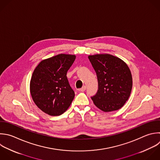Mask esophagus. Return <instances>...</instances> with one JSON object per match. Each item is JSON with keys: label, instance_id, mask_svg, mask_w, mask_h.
Here are the masks:
<instances>
[{"label": "esophagus", "instance_id": "obj_1", "mask_svg": "<svg viewBox=\"0 0 160 160\" xmlns=\"http://www.w3.org/2000/svg\"><path fill=\"white\" fill-rule=\"evenodd\" d=\"M86 86H84L82 88H81V89H79V91H81V92H83V91H84L86 90Z\"/></svg>", "mask_w": 160, "mask_h": 160}]
</instances>
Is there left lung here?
<instances>
[{
  "label": "left lung",
  "instance_id": "obj_1",
  "mask_svg": "<svg viewBox=\"0 0 160 160\" xmlns=\"http://www.w3.org/2000/svg\"><path fill=\"white\" fill-rule=\"evenodd\" d=\"M88 58L96 72L98 90L91 99L104 112L121 108L131 92V71L122 60L109 54L91 55Z\"/></svg>",
  "mask_w": 160,
  "mask_h": 160
}]
</instances>
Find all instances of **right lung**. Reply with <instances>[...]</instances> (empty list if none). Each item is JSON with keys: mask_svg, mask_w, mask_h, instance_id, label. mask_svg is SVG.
Returning <instances> with one entry per match:
<instances>
[{"mask_svg": "<svg viewBox=\"0 0 160 160\" xmlns=\"http://www.w3.org/2000/svg\"><path fill=\"white\" fill-rule=\"evenodd\" d=\"M75 55L60 54L42 60L34 69L30 92L36 106L50 116H59L70 106L75 96L66 74Z\"/></svg>", "mask_w": 160, "mask_h": 160, "instance_id": "right-lung-1", "label": "right lung"}]
</instances>
